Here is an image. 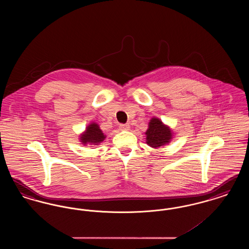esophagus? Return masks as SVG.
Instances as JSON below:
<instances>
[{"mask_svg":"<svg viewBox=\"0 0 249 249\" xmlns=\"http://www.w3.org/2000/svg\"><path fill=\"white\" fill-rule=\"evenodd\" d=\"M119 127L122 130H130V125H128V124H120Z\"/></svg>","mask_w":249,"mask_h":249,"instance_id":"obj_1","label":"esophagus"}]
</instances>
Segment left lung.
I'll list each match as a JSON object with an SVG mask.
<instances>
[{
	"label": "left lung",
	"mask_w": 249,
	"mask_h": 249,
	"mask_svg": "<svg viewBox=\"0 0 249 249\" xmlns=\"http://www.w3.org/2000/svg\"><path fill=\"white\" fill-rule=\"evenodd\" d=\"M146 143L151 147H160L169 143L173 138L172 130L160 119L152 118L145 131Z\"/></svg>",
	"instance_id": "8db88e82"
}]
</instances>
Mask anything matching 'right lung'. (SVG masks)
<instances>
[{"instance_id": "add662e5", "label": "right lung", "mask_w": 249, "mask_h": 249, "mask_svg": "<svg viewBox=\"0 0 249 249\" xmlns=\"http://www.w3.org/2000/svg\"><path fill=\"white\" fill-rule=\"evenodd\" d=\"M106 135L100 129L99 125L95 122L90 123L83 133L80 135V142L83 144H96L98 145L100 142L106 139Z\"/></svg>"}]
</instances>
